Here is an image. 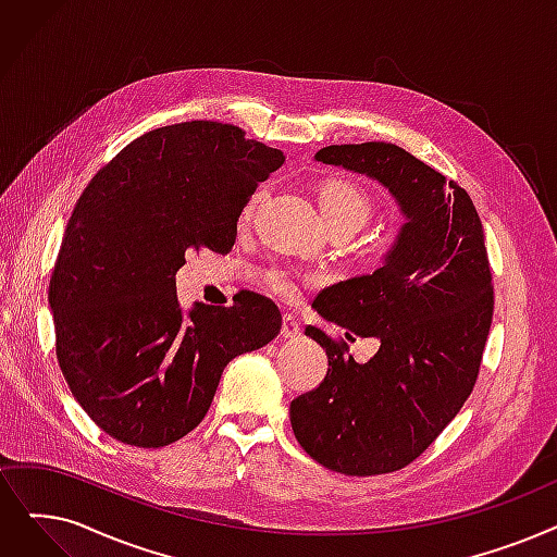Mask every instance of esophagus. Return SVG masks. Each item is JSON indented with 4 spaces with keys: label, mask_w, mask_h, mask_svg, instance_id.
Wrapping results in <instances>:
<instances>
[{
    "label": "esophagus",
    "mask_w": 557,
    "mask_h": 557,
    "mask_svg": "<svg viewBox=\"0 0 557 557\" xmlns=\"http://www.w3.org/2000/svg\"><path fill=\"white\" fill-rule=\"evenodd\" d=\"M300 334H302V327H300V323L292 317V313H288V317L282 319V336H284V338H298Z\"/></svg>",
    "instance_id": "1"
}]
</instances>
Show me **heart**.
<instances>
[{
    "mask_svg": "<svg viewBox=\"0 0 557 557\" xmlns=\"http://www.w3.org/2000/svg\"><path fill=\"white\" fill-rule=\"evenodd\" d=\"M263 198V190H257L248 200V205L240 211V223H248L255 213V207ZM319 207L327 227H350L359 230L364 227L373 213V202L364 188H359L352 182L346 180H330L319 188ZM271 286L280 296H294L296 282L286 273H273Z\"/></svg>",
    "mask_w": 557,
    "mask_h": 557,
    "instance_id": "obj_1",
    "label": "heart"
}]
</instances>
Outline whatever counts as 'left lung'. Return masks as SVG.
<instances>
[{
    "label": "left lung",
    "mask_w": 557,
    "mask_h": 557,
    "mask_svg": "<svg viewBox=\"0 0 557 557\" xmlns=\"http://www.w3.org/2000/svg\"><path fill=\"white\" fill-rule=\"evenodd\" d=\"M313 159L384 186L405 223L380 269L313 300L350 342V334L375 336L380 348L357 364L344 344L309 325L305 334L327 355V375L292 403V428L330 471H398L473 392L494 313L485 232L469 193L398 145H330Z\"/></svg>",
    "instance_id": "8db88e82"
}]
</instances>
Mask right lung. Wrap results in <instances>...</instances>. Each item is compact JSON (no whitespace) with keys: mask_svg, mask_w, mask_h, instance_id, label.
I'll return each instance as SVG.
<instances>
[{"mask_svg":"<svg viewBox=\"0 0 557 557\" xmlns=\"http://www.w3.org/2000/svg\"><path fill=\"white\" fill-rule=\"evenodd\" d=\"M284 154L234 125L190 120L132 140L72 211L50 309L72 396L113 440L161 448L209 412L230 361L282 327L263 296L177 300L188 250L227 252L238 215Z\"/></svg>","mask_w":557,"mask_h":557,"instance_id":"obj_1","label":"right lung"}]
</instances>
